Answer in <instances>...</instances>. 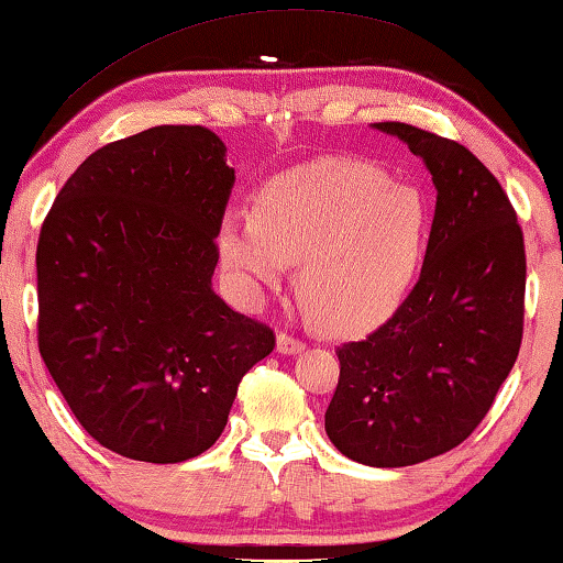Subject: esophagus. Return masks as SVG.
Here are the masks:
<instances>
[{
  "mask_svg": "<svg viewBox=\"0 0 563 563\" xmlns=\"http://www.w3.org/2000/svg\"><path fill=\"white\" fill-rule=\"evenodd\" d=\"M276 350L284 355H295L305 350V342L295 335H289V332H279V335H276Z\"/></svg>",
  "mask_w": 563,
  "mask_h": 563,
  "instance_id": "1",
  "label": "esophagus"
}]
</instances>
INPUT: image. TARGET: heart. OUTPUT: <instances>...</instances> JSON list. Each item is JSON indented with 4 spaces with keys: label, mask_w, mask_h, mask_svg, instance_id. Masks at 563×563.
Here are the masks:
<instances>
[{
    "label": "heart",
    "mask_w": 563,
    "mask_h": 563,
    "mask_svg": "<svg viewBox=\"0 0 563 563\" xmlns=\"http://www.w3.org/2000/svg\"><path fill=\"white\" fill-rule=\"evenodd\" d=\"M431 228L417 187L361 159L324 157L264 187L256 213H228L218 251L239 297L258 305L301 262L309 314L335 335L386 322L417 282Z\"/></svg>",
    "instance_id": "obj_1"
}]
</instances>
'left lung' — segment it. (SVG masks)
Instances as JSON below:
<instances>
[{
  "mask_svg": "<svg viewBox=\"0 0 563 563\" xmlns=\"http://www.w3.org/2000/svg\"><path fill=\"white\" fill-rule=\"evenodd\" d=\"M373 126L423 159L437 210L411 295L338 347L324 431L350 460L406 467L454 450L490 411L523 340L526 246L508 195L467 146L401 121Z\"/></svg>",
  "mask_w": 563,
  "mask_h": 563,
  "instance_id": "obj_1",
  "label": "left lung"
}]
</instances>
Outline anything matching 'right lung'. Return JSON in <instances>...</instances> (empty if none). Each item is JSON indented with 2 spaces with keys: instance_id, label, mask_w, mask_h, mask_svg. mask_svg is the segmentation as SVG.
<instances>
[{
  "instance_id": "1",
  "label": "right lung",
  "mask_w": 563,
  "mask_h": 563,
  "mask_svg": "<svg viewBox=\"0 0 563 563\" xmlns=\"http://www.w3.org/2000/svg\"><path fill=\"white\" fill-rule=\"evenodd\" d=\"M233 183L210 129L152 126L96 150L40 228V355L80 427L121 457L210 450L276 345L210 282Z\"/></svg>"
}]
</instances>
